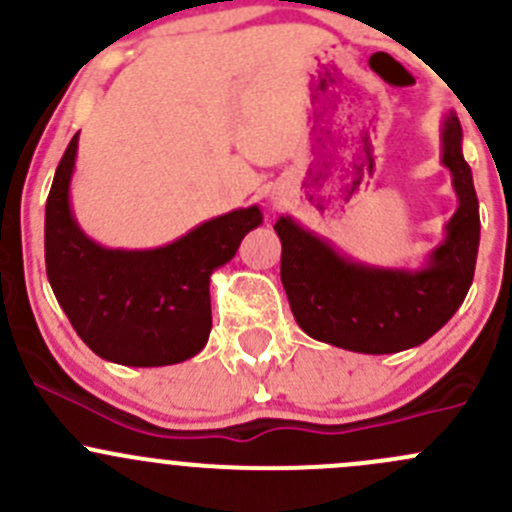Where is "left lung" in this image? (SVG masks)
<instances>
[{"mask_svg":"<svg viewBox=\"0 0 512 512\" xmlns=\"http://www.w3.org/2000/svg\"><path fill=\"white\" fill-rule=\"evenodd\" d=\"M456 111L441 123V163L458 208L443 240L418 267H384L344 255L327 237L280 215L282 285L299 327L317 342L359 354L414 349L456 314L476 272L480 218L471 165L463 158Z\"/></svg>","mask_w":512,"mask_h":512,"instance_id":"obj_1","label":"left lung"}]
</instances>
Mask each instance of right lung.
<instances>
[{
	"label": "right lung",
	"instance_id": "obj_1",
	"mask_svg": "<svg viewBox=\"0 0 512 512\" xmlns=\"http://www.w3.org/2000/svg\"><path fill=\"white\" fill-rule=\"evenodd\" d=\"M79 133L71 138L44 218L46 277L86 347L123 366H168L190 359L213 329L210 277L235 257L242 237L262 225L260 205L195 225L148 250L103 247L71 208Z\"/></svg>",
	"mask_w": 512,
	"mask_h": 512
}]
</instances>
